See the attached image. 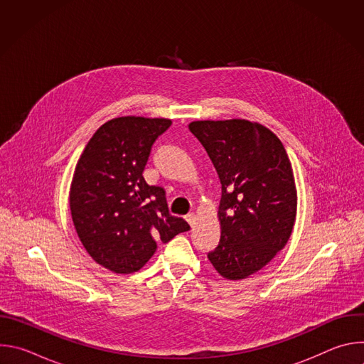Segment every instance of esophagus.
Instances as JSON below:
<instances>
[{"mask_svg": "<svg viewBox=\"0 0 364 364\" xmlns=\"http://www.w3.org/2000/svg\"><path fill=\"white\" fill-rule=\"evenodd\" d=\"M186 220H187L188 225L193 228V226L196 225V215H194V213H188V215L186 216Z\"/></svg>", "mask_w": 364, "mask_h": 364, "instance_id": "esophagus-1", "label": "esophagus"}]
</instances>
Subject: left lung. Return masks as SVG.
Returning <instances> with one entry per match:
<instances>
[{
    "label": "left lung",
    "mask_w": 364,
    "mask_h": 364,
    "mask_svg": "<svg viewBox=\"0 0 364 364\" xmlns=\"http://www.w3.org/2000/svg\"><path fill=\"white\" fill-rule=\"evenodd\" d=\"M222 184L220 242L207 255L226 279L268 265L287 245L296 216V187L288 154L267 127L246 119L194 121Z\"/></svg>",
    "instance_id": "1"
}]
</instances>
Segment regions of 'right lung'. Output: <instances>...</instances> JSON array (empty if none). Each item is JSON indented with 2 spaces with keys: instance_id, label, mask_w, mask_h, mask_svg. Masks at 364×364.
I'll return each mask as SVG.
<instances>
[{
  "instance_id": "right-lung-1",
  "label": "right lung",
  "mask_w": 364,
  "mask_h": 364,
  "mask_svg": "<svg viewBox=\"0 0 364 364\" xmlns=\"http://www.w3.org/2000/svg\"><path fill=\"white\" fill-rule=\"evenodd\" d=\"M170 125L166 118H114L93 134L76 164L69 193L75 229L93 261L115 274L139 271L157 242L190 229L168 213L164 188L142 177L152 144Z\"/></svg>"
}]
</instances>
